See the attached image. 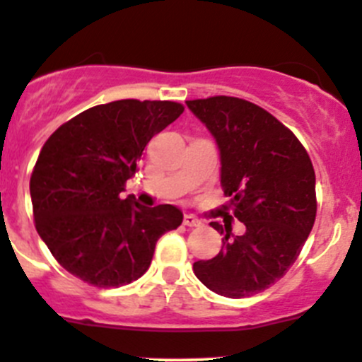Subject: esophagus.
Segmentation results:
<instances>
[{"mask_svg": "<svg viewBox=\"0 0 362 362\" xmlns=\"http://www.w3.org/2000/svg\"><path fill=\"white\" fill-rule=\"evenodd\" d=\"M182 223H185L186 227H200V225H202V221H200L199 218L193 216V214H185V218H182Z\"/></svg>", "mask_w": 362, "mask_h": 362, "instance_id": "1", "label": "esophagus"}]
</instances>
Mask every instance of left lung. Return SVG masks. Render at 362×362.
Here are the masks:
<instances>
[{
    "label": "left lung",
    "instance_id": "obj_1",
    "mask_svg": "<svg viewBox=\"0 0 362 362\" xmlns=\"http://www.w3.org/2000/svg\"><path fill=\"white\" fill-rule=\"evenodd\" d=\"M188 109L216 139L221 188L246 227L225 234L214 259L193 264L209 291L241 299L276 284L296 262L317 216L315 170L299 139L262 107L235 98L188 100Z\"/></svg>",
    "mask_w": 362,
    "mask_h": 362
}]
</instances>
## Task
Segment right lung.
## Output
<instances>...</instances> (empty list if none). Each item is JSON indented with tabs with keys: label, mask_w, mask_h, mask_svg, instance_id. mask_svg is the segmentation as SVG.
<instances>
[{
	"label": "right lung",
	"mask_w": 362,
	"mask_h": 362,
	"mask_svg": "<svg viewBox=\"0 0 362 362\" xmlns=\"http://www.w3.org/2000/svg\"><path fill=\"white\" fill-rule=\"evenodd\" d=\"M167 100L91 107L47 139L30 181L35 227L68 273L95 287H121L149 269L156 241L181 225L176 206L123 199L153 135L181 116Z\"/></svg>",
	"instance_id": "obj_1"
}]
</instances>
